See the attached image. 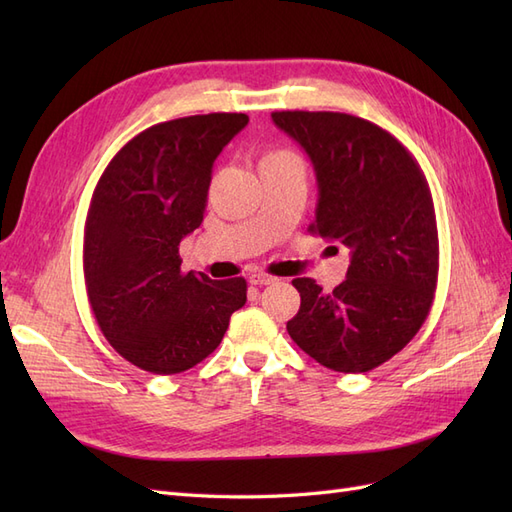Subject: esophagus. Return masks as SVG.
Returning a JSON list of instances; mask_svg holds the SVG:
<instances>
[{
    "label": "esophagus",
    "instance_id": "34e87169",
    "mask_svg": "<svg viewBox=\"0 0 512 512\" xmlns=\"http://www.w3.org/2000/svg\"><path fill=\"white\" fill-rule=\"evenodd\" d=\"M277 282H280V277L269 275V273H254V275L250 277V284H252V286H273V284H277Z\"/></svg>",
    "mask_w": 512,
    "mask_h": 512
}]
</instances>
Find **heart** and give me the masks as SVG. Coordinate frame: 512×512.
<instances>
[{
    "label": "heart",
    "mask_w": 512,
    "mask_h": 512,
    "mask_svg": "<svg viewBox=\"0 0 512 512\" xmlns=\"http://www.w3.org/2000/svg\"><path fill=\"white\" fill-rule=\"evenodd\" d=\"M282 158H292L288 151H282V149H275V151H267L265 156H262L260 162H267V160H282Z\"/></svg>",
    "instance_id": "heart-1"
}]
</instances>
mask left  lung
Wrapping results in <instances>:
<instances>
[{"label":"left lung","mask_w":512,"mask_h":512,"mask_svg":"<svg viewBox=\"0 0 512 512\" xmlns=\"http://www.w3.org/2000/svg\"><path fill=\"white\" fill-rule=\"evenodd\" d=\"M318 179L312 235L350 250L346 280L324 292L297 277L286 329L305 354L361 374L404 350L423 327L438 286L440 243L429 183L412 153L367 119L331 111H275Z\"/></svg>","instance_id":"8db88e82"}]
</instances>
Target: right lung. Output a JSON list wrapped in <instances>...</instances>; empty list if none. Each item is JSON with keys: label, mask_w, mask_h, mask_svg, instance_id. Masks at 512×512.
Segmentation results:
<instances>
[{"label": "right lung", "mask_w": 512, "mask_h": 512, "mask_svg": "<svg viewBox=\"0 0 512 512\" xmlns=\"http://www.w3.org/2000/svg\"><path fill=\"white\" fill-rule=\"evenodd\" d=\"M250 117L209 113L156 123L123 145L96 185L83 271L91 312L123 359L173 376L220 346L247 282L183 273L179 243L200 224L211 168Z\"/></svg>", "instance_id": "right-lung-1"}]
</instances>
